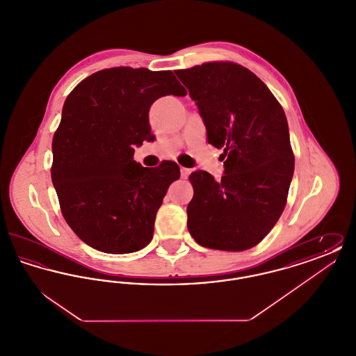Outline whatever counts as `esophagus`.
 I'll return each instance as SVG.
<instances>
[{"label":"esophagus","instance_id":"34e87169","mask_svg":"<svg viewBox=\"0 0 356 356\" xmlns=\"http://www.w3.org/2000/svg\"><path fill=\"white\" fill-rule=\"evenodd\" d=\"M189 173H191V170L184 168V167H180V176H181V179H186L189 176Z\"/></svg>","mask_w":356,"mask_h":356}]
</instances>
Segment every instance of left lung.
Returning <instances> with one entry per match:
<instances>
[{
    "instance_id": "8db88e82",
    "label": "left lung",
    "mask_w": 356,
    "mask_h": 356,
    "mask_svg": "<svg viewBox=\"0 0 356 356\" xmlns=\"http://www.w3.org/2000/svg\"><path fill=\"white\" fill-rule=\"evenodd\" d=\"M196 102L208 143L222 148L224 176L192 172L188 231L197 244L245 251L270 234L287 204L295 157L282 105L254 73L232 61L175 70Z\"/></svg>"
}]
</instances>
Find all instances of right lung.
Here are the masks:
<instances>
[{"label": "right lung", "mask_w": 356, "mask_h": 356, "mask_svg": "<svg viewBox=\"0 0 356 356\" xmlns=\"http://www.w3.org/2000/svg\"><path fill=\"white\" fill-rule=\"evenodd\" d=\"M167 95H186L172 70L118 67L90 74L65 100L51 143V181L69 227L97 251L131 254L152 240L180 168L175 161L144 168L134 153L151 136V105Z\"/></svg>", "instance_id": "1"}]
</instances>
